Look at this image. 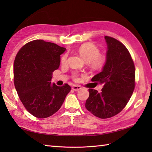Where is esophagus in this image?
Wrapping results in <instances>:
<instances>
[{"label":"esophagus","mask_w":152,"mask_h":152,"mask_svg":"<svg viewBox=\"0 0 152 152\" xmlns=\"http://www.w3.org/2000/svg\"><path fill=\"white\" fill-rule=\"evenodd\" d=\"M72 89L74 90V91H79V90L81 89L82 88L80 86H74L72 88Z\"/></svg>","instance_id":"34e87169"}]
</instances>
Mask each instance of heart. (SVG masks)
Segmentation results:
<instances>
[{
  "label": "heart",
  "instance_id": "heart-1",
  "mask_svg": "<svg viewBox=\"0 0 152 152\" xmlns=\"http://www.w3.org/2000/svg\"><path fill=\"white\" fill-rule=\"evenodd\" d=\"M77 51L82 59L89 64L92 69L98 70L104 66L106 61V57L104 54H100L99 48L94 44L88 42L82 44L78 47ZM67 55L65 54L61 57V62L64 64L66 62ZM74 78L78 80L76 74L74 75Z\"/></svg>",
  "mask_w": 152,
  "mask_h": 152
}]
</instances>
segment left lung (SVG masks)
Wrapping results in <instances>:
<instances>
[{
    "mask_svg": "<svg viewBox=\"0 0 152 152\" xmlns=\"http://www.w3.org/2000/svg\"><path fill=\"white\" fill-rule=\"evenodd\" d=\"M106 61L102 71L91 79L104 83L101 92L89 89L86 108L92 114L106 119L114 116L125 108L134 89L135 69L133 61L124 44L106 36Z\"/></svg>",
    "mask_w": 152,
    "mask_h": 152,
    "instance_id": "8db88e82",
    "label": "left lung"
}]
</instances>
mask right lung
Wrapping results in <instances>:
<instances>
[{
	"label": "right lung",
	"mask_w": 152,
	"mask_h": 152,
	"mask_svg": "<svg viewBox=\"0 0 152 152\" xmlns=\"http://www.w3.org/2000/svg\"><path fill=\"white\" fill-rule=\"evenodd\" d=\"M65 50L54 43L35 40L23 46L15 57V88L25 108L35 117L46 118L54 114L71 90L66 83L59 87L51 82Z\"/></svg>",
	"instance_id": "right-lung-1"
}]
</instances>
